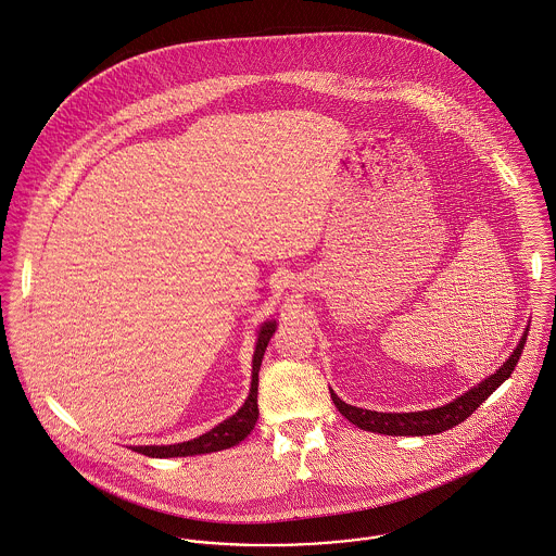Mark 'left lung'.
Masks as SVG:
<instances>
[{"label": "left lung", "mask_w": 556, "mask_h": 556, "mask_svg": "<svg viewBox=\"0 0 556 556\" xmlns=\"http://www.w3.org/2000/svg\"><path fill=\"white\" fill-rule=\"evenodd\" d=\"M527 333L529 327L525 329L518 346L514 349V353L507 356L504 365L491 374L489 378H484L480 384L471 387L469 391H465L463 395H458L451 404L440 405L433 409H420V412H374V409H363L356 405L342 402L333 389L331 391V400L336 407L340 409V414L344 418H349L353 425L363 431H371V433H382V435H435L442 431H448L456 427L458 422H463L467 416H471L482 402H486L505 380L511 376L525 342H527Z\"/></svg>", "instance_id": "1"}]
</instances>
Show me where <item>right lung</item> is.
<instances>
[{
    "label": "right lung",
    "mask_w": 556,
    "mask_h": 556,
    "mask_svg": "<svg viewBox=\"0 0 556 556\" xmlns=\"http://www.w3.org/2000/svg\"><path fill=\"white\" fill-rule=\"evenodd\" d=\"M274 331H276V320H267V323L261 325V329L256 333L251 393H249L244 405L233 416H229L227 420H223L220 425H216L214 429H210L207 433H203V435L195 438V440L180 442V444H169V446H134V451L142 453V455L152 456V458L207 455V453H218V451L231 448V446L240 444L244 438H249L254 429V425H256V418H258V405H256L258 369H261L263 354H265V349H267L269 338L274 336Z\"/></svg>",
    "instance_id": "obj_1"
}]
</instances>
